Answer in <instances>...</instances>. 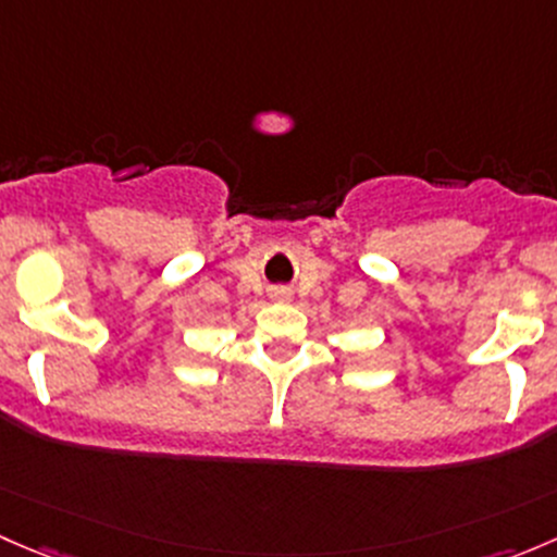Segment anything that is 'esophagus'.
Returning a JSON list of instances; mask_svg holds the SVG:
<instances>
[{
	"label": "esophagus",
	"mask_w": 557,
	"mask_h": 557,
	"mask_svg": "<svg viewBox=\"0 0 557 557\" xmlns=\"http://www.w3.org/2000/svg\"><path fill=\"white\" fill-rule=\"evenodd\" d=\"M273 297H276V300H289L292 292L286 289V286H278V289H273Z\"/></svg>",
	"instance_id": "obj_1"
}]
</instances>
